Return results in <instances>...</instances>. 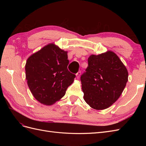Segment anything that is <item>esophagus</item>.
Segmentation results:
<instances>
[{
    "label": "esophagus",
    "instance_id": "obj_1",
    "mask_svg": "<svg viewBox=\"0 0 146 146\" xmlns=\"http://www.w3.org/2000/svg\"><path fill=\"white\" fill-rule=\"evenodd\" d=\"M80 75H81V72H80V71H78V72L76 74V77H77V78H78L79 77H80Z\"/></svg>",
    "mask_w": 146,
    "mask_h": 146
}]
</instances>
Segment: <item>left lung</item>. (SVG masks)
I'll use <instances>...</instances> for the list:
<instances>
[{"mask_svg": "<svg viewBox=\"0 0 146 146\" xmlns=\"http://www.w3.org/2000/svg\"><path fill=\"white\" fill-rule=\"evenodd\" d=\"M80 77L84 100L92 108L104 110L121 96L128 81L127 69L112 51L91 55Z\"/></svg>", "mask_w": 146, "mask_h": 146, "instance_id": "left-lung-1", "label": "left lung"}]
</instances>
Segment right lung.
I'll use <instances>...</instances> for the list:
<instances>
[{
  "mask_svg": "<svg viewBox=\"0 0 146 146\" xmlns=\"http://www.w3.org/2000/svg\"><path fill=\"white\" fill-rule=\"evenodd\" d=\"M68 52L49 44L32 54L26 61L25 77L34 98L51 105L65 95L76 75L68 69Z\"/></svg>",
  "mask_w": 146,
  "mask_h": 146,
  "instance_id": "1",
  "label": "right lung"
}]
</instances>
